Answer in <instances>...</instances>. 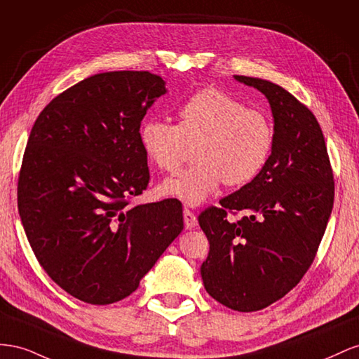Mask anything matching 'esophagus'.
Wrapping results in <instances>:
<instances>
[{
    "label": "esophagus",
    "mask_w": 359,
    "mask_h": 359,
    "mask_svg": "<svg viewBox=\"0 0 359 359\" xmlns=\"http://www.w3.org/2000/svg\"><path fill=\"white\" fill-rule=\"evenodd\" d=\"M183 219H185V227H187L188 230H191V229H194V227H197L198 221H197L196 213H194L192 210H189V209L183 210Z\"/></svg>",
    "instance_id": "obj_1"
}]
</instances>
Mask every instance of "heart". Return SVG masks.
Instances as JSON below:
<instances>
[{
  "mask_svg": "<svg viewBox=\"0 0 359 359\" xmlns=\"http://www.w3.org/2000/svg\"><path fill=\"white\" fill-rule=\"evenodd\" d=\"M179 123L147 118L140 129L141 147L163 172H177L191 146L196 165L163 182L161 191L189 206L206 201L224 182L251 183L268 163L275 144L269 116L224 90L206 87L191 95L177 111Z\"/></svg>",
  "mask_w": 359,
  "mask_h": 359,
  "instance_id": "1",
  "label": "heart"
}]
</instances>
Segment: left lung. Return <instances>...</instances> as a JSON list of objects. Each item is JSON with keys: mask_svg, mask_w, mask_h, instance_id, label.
<instances>
[{"mask_svg": "<svg viewBox=\"0 0 359 359\" xmlns=\"http://www.w3.org/2000/svg\"><path fill=\"white\" fill-rule=\"evenodd\" d=\"M268 97L275 144L248 185L198 215L209 241L204 289L234 311L266 309L287 294L311 266L334 206V174L313 112L271 81L236 75ZM244 212L239 222L228 213Z\"/></svg>", "mask_w": 359, "mask_h": 359, "instance_id": "left-lung-1", "label": "left lung"}]
</instances>
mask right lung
Listing matches in <instances>:
<instances>
[{"mask_svg": "<svg viewBox=\"0 0 359 359\" xmlns=\"http://www.w3.org/2000/svg\"><path fill=\"white\" fill-rule=\"evenodd\" d=\"M165 91L147 70L105 72L34 121L18 179L20 221L40 266L79 301L125 299L183 230L179 200L132 204L150 180L141 121Z\"/></svg>", "mask_w": 359, "mask_h": 359, "instance_id": "add662e5", "label": "right lung"}]
</instances>
